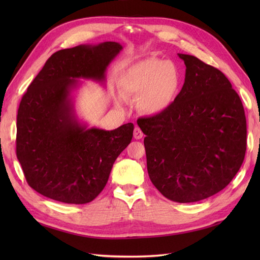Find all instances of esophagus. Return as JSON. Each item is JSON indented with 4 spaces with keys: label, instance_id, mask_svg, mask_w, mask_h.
Returning <instances> with one entry per match:
<instances>
[{
    "label": "esophagus",
    "instance_id": "34e87169",
    "mask_svg": "<svg viewBox=\"0 0 260 260\" xmlns=\"http://www.w3.org/2000/svg\"><path fill=\"white\" fill-rule=\"evenodd\" d=\"M133 137H135V139L139 140V139H142L143 138V132L142 130H141L140 128L136 127L135 128V131H133Z\"/></svg>",
    "mask_w": 260,
    "mask_h": 260
}]
</instances>
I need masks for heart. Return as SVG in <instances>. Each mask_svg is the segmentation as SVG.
Masks as SVG:
<instances>
[{"label": "heart", "instance_id": "1", "mask_svg": "<svg viewBox=\"0 0 260 260\" xmlns=\"http://www.w3.org/2000/svg\"><path fill=\"white\" fill-rule=\"evenodd\" d=\"M181 81L180 69L174 61L149 57L127 69L120 79V91L124 98H139L141 112L159 115L174 103ZM117 103H122L120 96Z\"/></svg>", "mask_w": 260, "mask_h": 260}]
</instances>
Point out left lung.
<instances>
[{
    "instance_id": "obj_1",
    "label": "left lung",
    "mask_w": 260,
    "mask_h": 260,
    "mask_svg": "<svg viewBox=\"0 0 260 260\" xmlns=\"http://www.w3.org/2000/svg\"><path fill=\"white\" fill-rule=\"evenodd\" d=\"M182 89L159 115L138 119L145 135L147 172L165 198L205 200L229 184L246 151V118L239 94L219 69L187 54Z\"/></svg>"
}]
</instances>
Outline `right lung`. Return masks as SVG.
I'll return each instance as SVG.
<instances>
[{
    "label": "right lung",
    "instance_id": "add662e5",
    "mask_svg": "<svg viewBox=\"0 0 260 260\" xmlns=\"http://www.w3.org/2000/svg\"><path fill=\"white\" fill-rule=\"evenodd\" d=\"M121 50L112 41L60 50L23 94L16 154L28 184L38 193L66 204H86L103 191L135 125L112 131L88 128L78 119L72 92L80 85L77 79L104 83L108 65Z\"/></svg>",
    "mask_w": 260,
    "mask_h": 260
}]
</instances>
